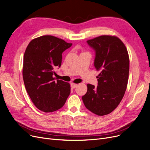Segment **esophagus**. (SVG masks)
<instances>
[{
    "label": "esophagus",
    "mask_w": 150,
    "mask_h": 150,
    "mask_svg": "<svg viewBox=\"0 0 150 150\" xmlns=\"http://www.w3.org/2000/svg\"><path fill=\"white\" fill-rule=\"evenodd\" d=\"M77 86H78V84H75V83H72L71 84V88H76Z\"/></svg>",
    "instance_id": "1"
}]
</instances>
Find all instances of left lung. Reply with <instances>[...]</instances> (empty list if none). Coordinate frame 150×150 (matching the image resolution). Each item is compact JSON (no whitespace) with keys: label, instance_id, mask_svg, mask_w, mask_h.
<instances>
[{"label":"left lung","instance_id":"1","mask_svg":"<svg viewBox=\"0 0 150 150\" xmlns=\"http://www.w3.org/2000/svg\"><path fill=\"white\" fill-rule=\"evenodd\" d=\"M87 43L95 51L94 65L101 72L97 87L88 84L82 99L88 110L98 116L106 115L119 105L126 91L129 70L128 51L116 36L101 35Z\"/></svg>","mask_w":150,"mask_h":150}]
</instances>
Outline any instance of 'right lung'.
Returning a JSON list of instances; mask_svg holds the SVG:
<instances>
[{"mask_svg":"<svg viewBox=\"0 0 150 150\" xmlns=\"http://www.w3.org/2000/svg\"><path fill=\"white\" fill-rule=\"evenodd\" d=\"M72 46L52 35L31 40L24 56L22 76L25 87L36 108L45 112L59 110L71 93L69 83L54 78L60 67L62 54Z\"/></svg>","mask_w":150,"mask_h":150,"instance_id":"obj_1","label":"right lung"}]
</instances>
